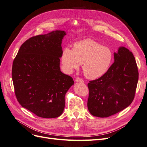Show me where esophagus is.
<instances>
[{"label":"esophagus","mask_w":147,"mask_h":147,"mask_svg":"<svg viewBox=\"0 0 147 147\" xmlns=\"http://www.w3.org/2000/svg\"><path fill=\"white\" fill-rule=\"evenodd\" d=\"M75 82H80V83H83V82H84V81L83 80H82V78H78V77L75 78Z\"/></svg>","instance_id":"1"}]
</instances>
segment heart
Masks as SVG:
<instances>
[{
	"label": "heart",
	"mask_w": 147,
	"mask_h": 147,
	"mask_svg": "<svg viewBox=\"0 0 147 147\" xmlns=\"http://www.w3.org/2000/svg\"><path fill=\"white\" fill-rule=\"evenodd\" d=\"M113 53L108 47L92 39L75 42L72 50L66 47L62 51L61 61L63 69L71 73L82 64L84 76L96 79L102 76L113 61Z\"/></svg>",
	"instance_id": "obj_1"
}]
</instances>
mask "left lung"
Wrapping results in <instances>:
<instances>
[{
    "mask_svg": "<svg viewBox=\"0 0 147 147\" xmlns=\"http://www.w3.org/2000/svg\"><path fill=\"white\" fill-rule=\"evenodd\" d=\"M114 63L99 78L88 84V109L94 117L112 116L129 105L134 99L139 72L132 53L119 47Z\"/></svg>",
    "mask_w": 147,
    "mask_h": 147,
    "instance_id": "8db88e82",
    "label": "left lung"
}]
</instances>
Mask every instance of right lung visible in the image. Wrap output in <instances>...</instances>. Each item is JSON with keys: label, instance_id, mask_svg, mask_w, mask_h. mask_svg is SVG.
I'll return each mask as SVG.
<instances>
[{"label": "right lung", "instance_id": "right-lung-1", "mask_svg": "<svg viewBox=\"0 0 147 147\" xmlns=\"http://www.w3.org/2000/svg\"><path fill=\"white\" fill-rule=\"evenodd\" d=\"M65 31L55 30L27 40L13 61L12 80L16 99L23 107L45 118L59 117L65 96L74 84L61 72L60 57Z\"/></svg>", "mask_w": 147, "mask_h": 147}]
</instances>
